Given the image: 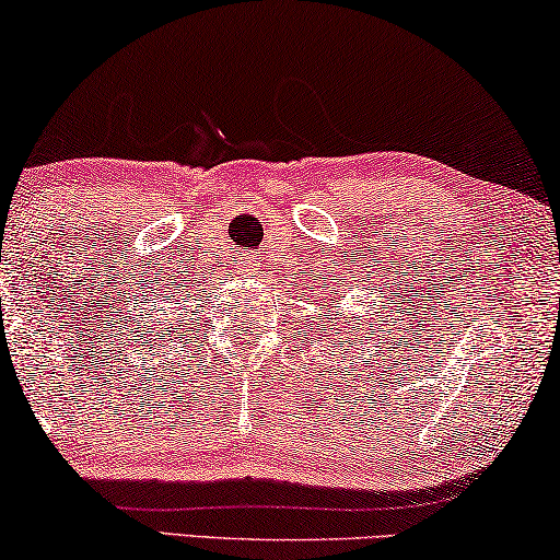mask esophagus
<instances>
[{
    "label": "esophagus",
    "instance_id": "esophagus-1",
    "mask_svg": "<svg viewBox=\"0 0 560 560\" xmlns=\"http://www.w3.org/2000/svg\"><path fill=\"white\" fill-rule=\"evenodd\" d=\"M248 271H250V266H248Z\"/></svg>",
    "mask_w": 560,
    "mask_h": 560
}]
</instances>
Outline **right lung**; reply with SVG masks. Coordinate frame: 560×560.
<instances>
[{"label": "right lung", "instance_id": "right-lung-1", "mask_svg": "<svg viewBox=\"0 0 560 560\" xmlns=\"http://www.w3.org/2000/svg\"><path fill=\"white\" fill-rule=\"evenodd\" d=\"M154 337H156V340H160V337H162V335H156V332H154ZM147 345H149V342H147Z\"/></svg>", "mask_w": 560, "mask_h": 560}]
</instances>
